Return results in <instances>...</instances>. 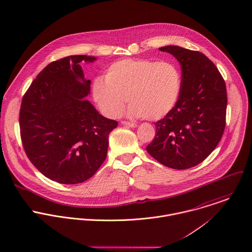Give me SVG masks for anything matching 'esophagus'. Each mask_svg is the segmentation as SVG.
Returning a JSON list of instances; mask_svg holds the SVG:
<instances>
[{
  "label": "esophagus",
  "instance_id": "34e87169",
  "mask_svg": "<svg viewBox=\"0 0 252 252\" xmlns=\"http://www.w3.org/2000/svg\"><path fill=\"white\" fill-rule=\"evenodd\" d=\"M122 125L127 126H129V127H136V126H137V124L131 123V122H126V121H123V122H122Z\"/></svg>",
  "mask_w": 252,
  "mask_h": 252
}]
</instances>
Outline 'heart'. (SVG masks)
Listing matches in <instances>:
<instances>
[{
  "label": "heart",
  "instance_id": "heart-1",
  "mask_svg": "<svg viewBox=\"0 0 252 252\" xmlns=\"http://www.w3.org/2000/svg\"><path fill=\"white\" fill-rule=\"evenodd\" d=\"M181 90L176 64L149 59L118 60L107 68L105 78L96 77L93 83L94 99L110 118L121 115L127 96L131 117L162 119L175 107Z\"/></svg>",
  "mask_w": 252,
  "mask_h": 252
}]
</instances>
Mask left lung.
<instances>
[{"instance_id":"obj_1","label":"left lung","mask_w":252,"mask_h":252,"mask_svg":"<svg viewBox=\"0 0 252 252\" xmlns=\"http://www.w3.org/2000/svg\"><path fill=\"white\" fill-rule=\"evenodd\" d=\"M158 50L179 61L182 90L175 107L155 123L156 136L146 150L167 167L187 169L204 160L222 138L226 85L214 63L200 51L177 46Z\"/></svg>"}]
</instances>
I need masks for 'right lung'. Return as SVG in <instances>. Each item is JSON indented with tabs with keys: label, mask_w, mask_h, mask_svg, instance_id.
I'll return each mask as SVG.
<instances>
[{
	"label": "right lung",
	"mask_w": 252,
	"mask_h": 252,
	"mask_svg": "<svg viewBox=\"0 0 252 252\" xmlns=\"http://www.w3.org/2000/svg\"><path fill=\"white\" fill-rule=\"evenodd\" d=\"M94 56L70 55L45 67L25 93L19 112L20 136L30 161L61 184L91 178L106 158L109 134L118 122L86 100L91 81L81 62Z\"/></svg>",
	"instance_id": "add662e5"
}]
</instances>
